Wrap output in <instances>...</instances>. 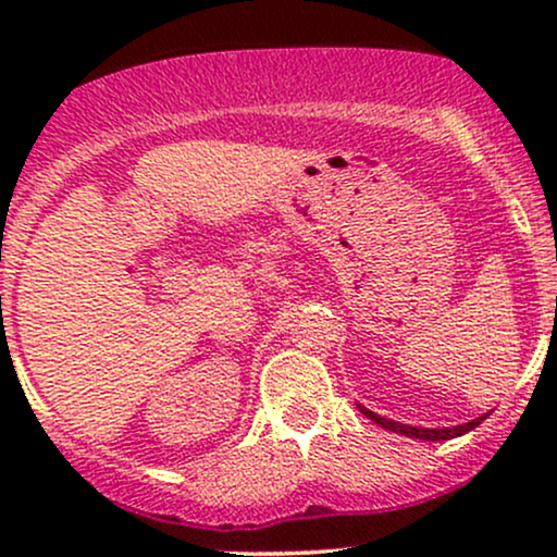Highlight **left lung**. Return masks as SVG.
Instances as JSON below:
<instances>
[{
    "label": "left lung",
    "instance_id": "left-lung-1",
    "mask_svg": "<svg viewBox=\"0 0 557 557\" xmlns=\"http://www.w3.org/2000/svg\"><path fill=\"white\" fill-rule=\"evenodd\" d=\"M359 411L363 413L367 419H372L374 424L385 426L389 432H398L403 437H413V440H426V443H440V440H453V437H461V434L471 432L474 426L482 424L484 419H487V413L484 417H476L471 421H466V424H458V426H443V430H430V426H411V424H400V421H393V419H385L380 417V413L369 411V408H363L359 403Z\"/></svg>",
    "mask_w": 557,
    "mask_h": 557
}]
</instances>
